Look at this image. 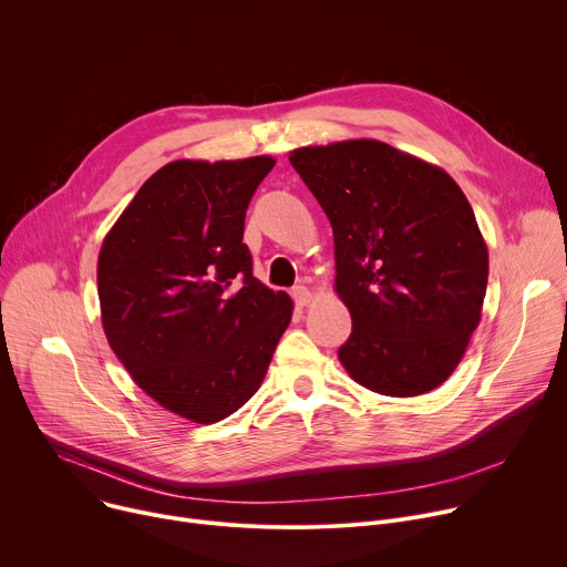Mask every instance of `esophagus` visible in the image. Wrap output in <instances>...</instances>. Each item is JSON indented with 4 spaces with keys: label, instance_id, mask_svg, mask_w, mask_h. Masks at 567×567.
<instances>
[{
    "label": "esophagus",
    "instance_id": "obj_1",
    "mask_svg": "<svg viewBox=\"0 0 567 567\" xmlns=\"http://www.w3.org/2000/svg\"><path fill=\"white\" fill-rule=\"evenodd\" d=\"M291 296H293V300H296L298 307H307V305L313 300V293H311L307 287H300V285L291 289Z\"/></svg>",
    "mask_w": 567,
    "mask_h": 567
}]
</instances>
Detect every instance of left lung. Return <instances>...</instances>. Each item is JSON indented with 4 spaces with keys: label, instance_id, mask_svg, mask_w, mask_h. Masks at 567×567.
Returning <instances> with one entry per match:
<instances>
[{
    "label": "left lung",
    "instance_id": "obj_1",
    "mask_svg": "<svg viewBox=\"0 0 567 567\" xmlns=\"http://www.w3.org/2000/svg\"><path fill=\"white\" fill-rule=\"evenodd\" d=\"M289 161L334 230V291L352 316L339 361L379 394L435 390L466 352L489 278L462 188L377 138L298 147Z\"/></svg>",
    "mask_w": 567,
    "mask_h": 567
}]
</instances>
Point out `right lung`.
<instances>
[{"label": "right lung", "instance_id": "add662e5", "mask_svg": "<svg viewBox=\"0 0 567 567\" xmlns=\"http://www.w3.org/2000/svg\"><path fill=\"white\" fill-rule=\"evenodd\" d=\"M274 156L171 161L134 195L99 254L101 320L132 381L195 424L258 392L293 302L262 285L241 235Z\"/></svg>", "mask_w": 567, "mask_h": 567}]
</instances>
